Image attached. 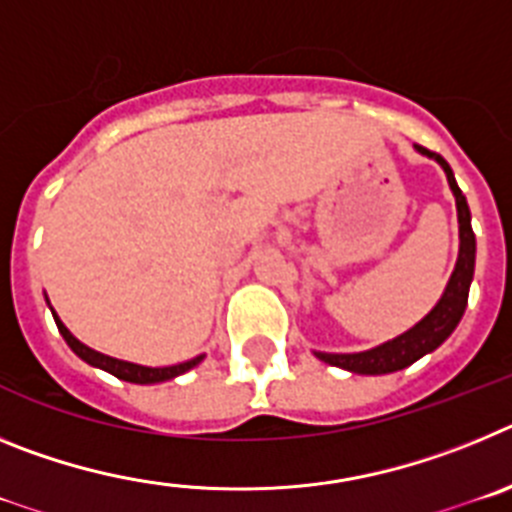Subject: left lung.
I'll return each instance as SVG.
<instances>
[{
  "mask_svg": "<svg viewBox=\"0 0 512 512\" xmlns=\"http://www.w3.org/2000/svg\"><path fill=\"white\" fill-rule=\"evenodd\" d=\"M418 153L433 158L441 164V169L446 171V179H449V187L456 197V215H459V259H456L454 274H451L449 284L443 289L441 300L436 302L428 315H425L420 323H415L413 328L405 330L402 336L392 338V341L382 343L377 348H369V351H359V354H325V351H315L320 361L330 366H341L346 372L354 374H390L400 372L405 366L415 364L420 356L431 354L441 346L446 338L454 333V328L459 325L461 315L467 310L469 300V284L474 277V253H477V241H474L472 230V215H469L467 197L461 194L459 184L454 179V171L451 166L443 161L438 153L428 151L423 146H415Z\"/></svg>",
  "mask_w": 512,
  "mask_h": 512,
  "instance_id": "8db88e82",
  "label": "left lung"
}]
</instances>
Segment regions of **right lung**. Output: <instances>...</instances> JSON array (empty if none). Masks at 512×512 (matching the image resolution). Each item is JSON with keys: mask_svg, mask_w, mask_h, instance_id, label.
I'll list each match as a JSON object with an SVG mask.
<instances>
[{"mask_svg": "<svg viewBox=\"0 0 512 512\" xmlns=\"http://www.w3.org/2000/svg\"><path fill=\"white\" fill-rule=\"evenodd\" d=\"M53 312V307H51ZM53 320H56L58 325V333L63 336V341L69 343V348L74 351L79 359H84L87 364L97 366V369H104V372L115 374L117 379H125V382H133V384H156V382H166V379H174L179 377V374L189 372L192 366L200 364L205 356H194V359L189 361H182V364H174V366H140V364H130V361H120V359H112V356H104L99 354V351H94V348L84 346V343L79 341V338L71 336V330L66 328V325L61 323V318H58L56 312H53Z\"/></svg>", "mask_w": 512, "mask_h": 512, "instance_id": "obj_1", "label": "right lung"}]
</instances>
